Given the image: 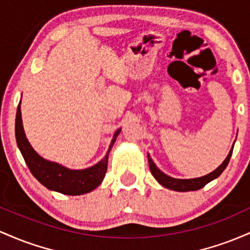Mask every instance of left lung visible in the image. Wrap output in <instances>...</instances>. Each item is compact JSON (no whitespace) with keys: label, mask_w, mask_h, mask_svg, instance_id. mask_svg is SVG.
Returning <instances> with one entry per match:
<instances>
[{"label":"left lung","mask_w":250,"mask_h":250,"mask_svg":"<svg viewBox=\"0 0 250 250\" xmlns=\"http://www.w3.org/2000/svg\"><path fill=\"white\" fill-rule=\"evenodd\" d=\"M232 148H234V146L231 147L230 152H229V155L227 156V158L224 159V162L215 171H212V172L209 173V175L203 176V177L192 178V179H177V178L169 177V176L165 175L164 172H162V171L156 167V164L152 162L150 155H147V159H148V165H150L151 173H152L153 177H155L163 187L167 188V189H171V190H175V191H195V190H200L202 188L206 187L209 182H211L212 179L217 178L218 176L223 172L224 169L227 167V165L229 164V161H230Z\"/></svg>","instance_id":"left-lung-1"}]
</instances>
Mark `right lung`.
Instances as JSON below:
<instances>
[{
  "mask_svg": "<svg viewBox=\"0 0 250 250\" xmlns=\"http://www.w3.org/2000/svg\"><path fill=\"white\" fill-rule=\"evenodd\" d=\"M119 132L120 128L114 133L106 156L98 164L85 170H69L62 165L57 164V163L46 161L33 150L29 142L26 138L23 126H22L20 104L18 106V112H16V142H18V146L22 156H23L24 162L29 167L30 172L42 186L48 188L49 190L64 193V195H83V193L92 191L95 188L99 187V184L105 177L106 171H107L108 153H110Z\"/></svg>",
  "mask_w": 250,
  "mask_h": 250,
  "instance_id": "add662e5",
  "label": "right lung"
}]
</instances>
